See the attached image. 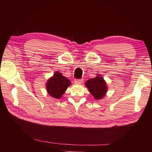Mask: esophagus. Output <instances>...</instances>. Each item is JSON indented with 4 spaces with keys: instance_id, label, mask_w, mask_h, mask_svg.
<instances>
[{
    "instance_id": "34e87169",
    "label": "esophagus",
    "mask_w": 152,
    "mask_h": 152,
    "mask_svg": "<svg viewBox=\"0 0 152 152\" xmlns=\"http://www.w3.org/2000/svg\"><path fill=\"white\" fill-rule=\"evenodd\" d=\"M83 82V80L82 79H75L74 80V83L76 84H81Z\"/></svg>"
}]
</instances>
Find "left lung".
I'll return each mask as SVG.
<instances>
[{"label": "left lung", "instance_id": "obj_1", "mask_svg": "<svg viewBox=\"0 0 152 152\" xmlns=\"http://www.w3.org/2000/svg\"><path fill=\"white\" fill-rule=\"evenodd\" d=\"M85 84L96 100H100L104 97L107 92V86L101 74H98L94 78L89 79Z\"/></svg>", "mask_w": 152, "mask_h": 152}]
</instances>
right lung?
I'll use <instances>...</instances> for the list:
<instances>
[{"label":"right lung","instance_id":"1","mask_svg":"<svg viewBox=\"0 0 152 152\" xmlns=\"http://www.w3.org/2000/svg\"><path fill=\"white\" fill-rule=\"evenodd\" d=\"M70 85V80L57 71L53 76L48 80L46 90L51 96L58 99L63 96L66 89Z\"/></svg>","mask_w":152,"mask_h":152}]
</instances>
